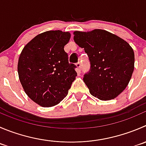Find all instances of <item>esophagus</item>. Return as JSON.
<instances>
[{
  "label": "esophagus",
  "mask_w": 146,
  "mask_h": 146,
  "mask_svg": "<svg viewBox=\"0 0 146 146\" xmlns=\"http://www.w3.org/2000/svg\"><path fill=\"white\" fill-rule=\"evenodd\" d=\"M76 66H77V70L78 73H80L81 71V63L80 62H78V63L76 64Z\"/></svg>",
  "instance_id": "34e87169"
}]
</instances>
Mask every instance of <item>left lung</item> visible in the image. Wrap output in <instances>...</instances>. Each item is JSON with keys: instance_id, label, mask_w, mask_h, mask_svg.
<instances>
[{"instance_id": "1", "label": "left lung", "mask_w": 146, "mask_h": 146, "mask_svg": "<svg viewBox=\"0 0 146 146\" xmlns=\"http://www.w3.org/2000/svg\"><path fill=\"white\" fill-rule=\"evenodd\" d=\"M74 41L84 48L90 63L83 81L90 94L102 100L116 98L128 86L134 70L131 46L118 35L101 29L75 31Z\"/></svg>"}]
</instances>
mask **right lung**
<instances>
[{
  "label": "right lung",
  "mask_w": 146,
  "mask_h": 146,
  "mask_svg": "<svg viewBox=\"0 0 146 146\" xmlns=\"http://www.w3.org/2000/svg\"><path fill=\"white\" fill-rule=\"evenodd\" d=\"M69 32L50 31L25 45L18 63L20 81L28 97L43 107L58 104L76 79V66L68 63L64 46Z\"/></svg>",
  "instance_id": "add662e5"
}]
</instances>
